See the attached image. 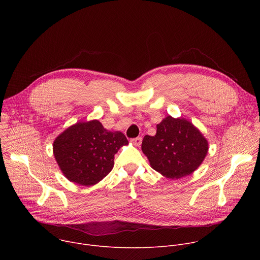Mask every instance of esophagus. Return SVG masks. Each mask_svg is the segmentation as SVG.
<instances>
[{"instance_id":"esophagus-1","label":"esophagus","mask_w":260,"mask_h":260,"mask_svg":"<svg viewBox=\"0 0 260 260\" xmlns=\"http://www.w3.org/2000/svg\"><path fill=\"white\" fill-rule=\"evenodd\" d=\"M131 142L135 145V146H140L141 143H142V138L141 137H138V138H134L131 140Z\"/></svg>"}]
</instances>
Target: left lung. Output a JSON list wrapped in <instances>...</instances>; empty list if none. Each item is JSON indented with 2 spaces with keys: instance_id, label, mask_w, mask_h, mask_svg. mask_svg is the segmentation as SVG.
<instances>
[{
  "instance_id": "8db88e82",
  "label": "left lung",
  "mask_w": 260,
  "mask_h": 260,
  "mask_svg": "<svg viewBox=\"0 0 260 260\" xmlns=\"http://www.w3.org/2000/svg\"><path fill=\"white\" fill-rule=\"evenodd\" d=\"M155 136H145L142 151L156 172L169 179L192 174L208 153V141L188 120L168 116Z\"/></svg>"
}]
</instances>
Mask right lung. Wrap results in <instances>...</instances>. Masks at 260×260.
<instances>
[{
  "instance_id": "right-lung-1",
  "label": "right lung",
  "mask_w": 260,
  "mask_h": 260,
  "mask_svg": "<svg viewBox=\"0 0 260 260\" xmlns=\"http://www.w3.org/2000/svg\"><path fill=\"white\" fill-rule=\"evenodd\" d=\"M128 141L121 132H109L99 120L77 122L53 142V154L64 177L91 186L113 169L114 155Z\"/></svg>"
}]
</instances>
